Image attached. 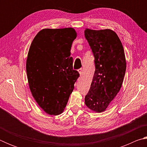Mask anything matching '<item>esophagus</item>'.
Masks as SVG:
<instances>
[{
    "instance_id": "34e87169",
    "label": "esophagus",
    "mask_w": 147,
    "mask_h": 147,
    "mask_svg": "<svg viewBox=\"0 0 147 147\" xmlns=\"http://www.w3.org/2000/svg\"><path fill=\"white\" fill-rule=\"evenodd\" d=\"M78 72H79L80 74V76L82 75V74H83V69H82V68L79 69H78Z\"/></svg>"
}]
</instances>
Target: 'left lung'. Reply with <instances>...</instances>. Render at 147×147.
<instances>
[{"label": "left lung", "instance_id": "8db88e82", "mask_svg": "<svg viewBox=\"0 0 147 147\" xmlns=\"http://www.w3.org/2000/svg\"><path fill=\"white\" fill-rule=\"evenodd\" d=\"M85 37L94 57L93 81L85 104L96 112L104 111L120 90L126 64L120 39L111 30L86 29Z\"/></svg>", "mask_w": 147, "mask_h": 147}]
</instances>
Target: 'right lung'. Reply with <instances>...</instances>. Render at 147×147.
Listing matches in <instances>:
<instances>
[{
  "instance_id": "add662e5",
  "label": "right lung",
  "mask_w": 147,
  "mask_h": 147,
  "mask_svg": "<svg viewBox=\"0 0 147 147\" xmlns=\"http://www.w3.org/2000/svg\"><path fill=\"white\" fill-rule=\"evenodd\" d=\"M76 38L72 28L43 29L30 47L26 65L30 89L50 115L62 113L80 76L73 68L70 52Z\"/></svg>"
}]
</instances>
